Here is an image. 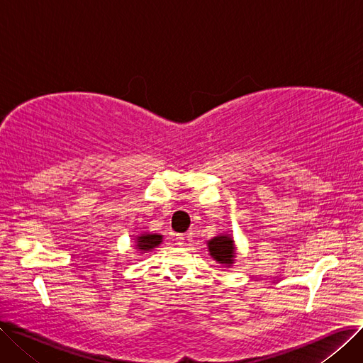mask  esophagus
Wrapping results in <instances>:
<instances>
[{"label":"esophagus","instance_id":"1","mask_svg":"<svg viewBox=\"0 0 363 363\" xmlns=\"http://www.w3.org/2000/svg\"><path fill=\"white\" fill-rule=\"evenodd\" d=\"M177 241H178L179 245H182L184 241H185V235H184V234H178V235H177Z\"/></svg>","mask_w":363,"mask_h":363}]
</instances>
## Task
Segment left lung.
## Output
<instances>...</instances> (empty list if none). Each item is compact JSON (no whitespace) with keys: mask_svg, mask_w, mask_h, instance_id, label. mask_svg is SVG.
I'll return each instance as SVG.
<instances>
[{"mask_svg":"<svg viewBox=\"0 0 363 363\" xmlns=\"http://www.w3.org/2000/svg\"><path fill=\"white\" fill-rule=\"evenodd\" d=\"M208 252L211 256L220 264H226L228 268L234 263L235 260V244L231 235L220 234L213 237L212 240L207 241Z\"/></svg>","mask_w":363,"mask_h":363,"instance_id":"8db88e82","label":"left lung"}]
</instances>
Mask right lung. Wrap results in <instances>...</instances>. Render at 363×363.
<instances>
[{
  "label": "right lung",
  "mask_w": 363,
  "mask_h": 363,
  "mask_svg": "<svg viewBox=\"0 0 363 363\" xmlns=\"http://www.w3.org/2000/svg\"><path fill=\"white\" fill-rule=\"evenodd\" d=\"M162 240H163V235H159V234H148V233H144L141 235L137 237L135 240V247L138 249L140 253H147L152 249H156L157 245L162 244Z\"/></svg>",
  "instance_id": "right-lung-1"
}]
</instances>
